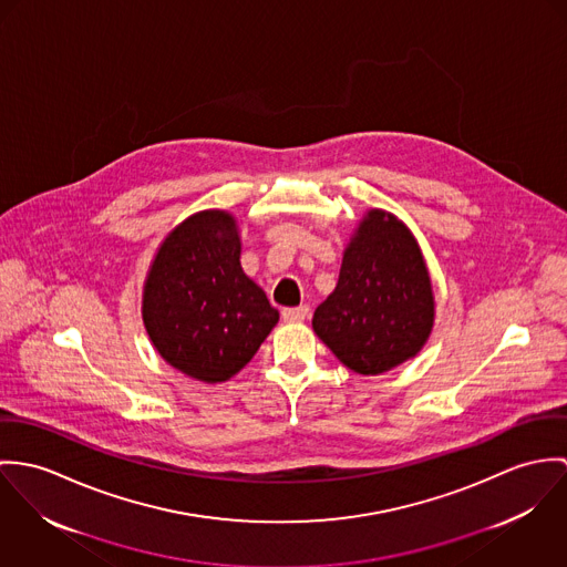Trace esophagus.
Listing matches in <instances>:
<instances>
[{"mask_svg":"<svg viewBox=\"0 0 567 567\" xmlns=\"http://www.w3.org/2000/svg\"><path fill=\"white\" fill-rule=\"evenodd\" d=\"M311 315V309L307 305L293 307V309H282V319L285 321H305Z\"/></svg>","mask_w":567,"mask_h":567,"instance_id":"esophagus-1","label":"esophagus"}]
</instances>
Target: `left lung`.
<instances>
[{
    "label": "left lung",
    "mask_w": 567,
    "mask_h": 567,
    "mask_svg": "<svg viewBox=\"0 0 567 567\" xmlns=\"http://www.w3.org/2000/svg\"><path fill=\"white\" fill-rule=\"evenodd\" d=\"M435 326L429 265L409 226L370 208L343 250L334 291L315 309V334L352 372L378 377L426 346Z\"/></svg>",
    "instance_id": "left-lung-1"
}]
</instances>
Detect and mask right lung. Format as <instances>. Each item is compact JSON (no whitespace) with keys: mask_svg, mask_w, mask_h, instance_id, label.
I'll list each match as a JSON object with an SVG mask.
<instances>
[{"mask_svg":"<svg viewBox=\"0 0 567 567\" xmlns=\"http://www.w3.org/2000/svg\"><path fill=\"white\" fill-rule=\"evenodd\" d=\"M141 315L163 361L208 384L239 374L280 319L241 267L237 217L219 208L193 213L161 241Z\"/></svg>","mask_w":567,"mask_h":567,"instance_id":"add662e5","label":"right lung"}]
</instances>
